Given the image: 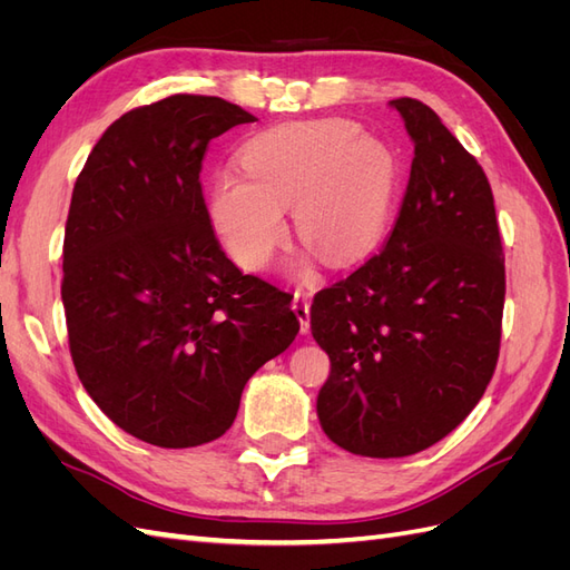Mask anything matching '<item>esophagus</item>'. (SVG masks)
I'll return each mask as SVG.
<instances>
[{"label": "esophagus", "instance_id": "34e87169", "mask_svg": "<svg viewBox=\"0 0 570 570\" xmlns=\"http://www.w3.org/2000/svg\"><path fill=\"white\" fill-rule=\"evenodd\" d=\"M292 308H295V314L299 318L302 335H306L308 327H312V316H308V308H312V302H308V295H304V292H297L295 302H292Z\"/></svg>", "mask_w": 570, "mask_h": 570}]
</instances>
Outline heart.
I'll return each instance as SVG.
<instances>
[{"label": "heart", "instance_id": "heart-1", "mask_svg": "<svg viewBox=\"0 0 570 570\" xmlns=\"http://www.w3.org/2000/svg\"><path fill=\"white\" fill-rule=\"evenodd\" d=\"M243 176L209 187L212 228L247 271H262L285 243L283 209L295 206L297 233L333 264L364 254L387 226L400 161L354 120L318 118L254 135L239 149Z\"/></svg>", "mask_w": 570, "mask_h": 570}]
</instances>
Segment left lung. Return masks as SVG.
<instances>
[{
    "instance_id": "obj_1",
    "label": "left lung",
    "mask_w": 570,
    "mask_h": 570,
    "mask_svg": "<svg viewBox=\"0 0 570 570\" xmlns=\"http://www.w3.org/2000/svg\"><path fill=\"white\" fill-rule=\"evenodd\" d=\"M390 105L413 140L400 214L383 249L312 304L331 356L321 425L373 459L423 452L469 416L492 381L507 295L485 170L423 101Z\"/></svg>"
}]
</instances>
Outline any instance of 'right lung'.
Listing matches in <instances>:
<instances>
[{
  "label": "right lung",
  "mask_w": 570,
  "mask_h": 570,
  "mask_svg": "<svg viewBox=\"0 0 570 570\" xmlns=\"http://www.w3.org/2000/svg\"><path fill=\"white\" fill-rule=\"evenodd\" d=\"M252 120L204 95L137 107L73 187L61 299L76 373L120 430L166 450L226 433L249 377L299 333L289 292L220 249L202 193L209 142Z\"/></svg>",
  "instance_id": "obj_1"
}]
</instances>
